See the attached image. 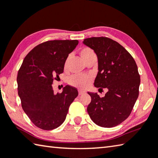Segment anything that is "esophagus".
I'll return each instance as SVG.
<instances>
[{
  "instance_id": "esophagus-1",
  "label": "esophagus",
  "mask_w": 158,
  "mask_h": 158,
  "mask_svg": "<svg viewBox=\"0 0 158 158\" xmlns=\"http://www.w3.org/2000/svg\"><path fill=\"white\" fill-rule=\"evenodd\" d=\"M85 94V91H82V90H81V89L78 90V94L79 95H82V94Z\"/></svg>"
}]
</instances>
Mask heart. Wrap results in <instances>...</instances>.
Returning <instances> with one entry per match:
<instances>
[{
  "instance_id": "1",
  "label": "heart",
  "mask_w": 158,
  "mask_h": 158,
  "mask_svg": "<svg viewBox=\"0 0 158 158\" xmlns=\"http://www.w3.org/2000/svg\"><path fill=\"white\" fill-rule=\"evenodd\" d=\"M94 54L95 53L93 50L89 48V47H85V48H82L81 51V55L85 62L88 57H89L91 55ZM68 61L69 58L65 62V67L68 64ZM92 76H90V75L75 74L69 77V85H71V86L79 88V89H85V88L89 86L90 82H92Z\"/></svg>"
}]
</instances>
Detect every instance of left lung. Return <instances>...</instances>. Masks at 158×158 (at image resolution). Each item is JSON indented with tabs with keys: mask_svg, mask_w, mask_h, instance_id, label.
<instances>
[{
	"mask_svg": "<svg viewBox=\"0 0 158 158\" xmlns=\"http://www.w3.org/2000/svg\"><path fill=\"white\" fill-rule=\"evenodd\" d=\"M83 44L98 57L94 86L108 89L102 98L97 93L88 92L92 98L88 114L99 126H117L129 117L139 96L140 76L136 62L121 44L108 37L87 38Z\"/></svg>",
	"mask_w": 158,
	"mask_h": 158,
	"instance_id": "8db88e82",
	"label": "left lung"
}]
</instances>
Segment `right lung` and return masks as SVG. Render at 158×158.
Here are the masks:
<instances>
[{"label": "right lung", "mask_w": 158, "mask_h": 158, "mask_svg": "<svg viewBox=\"0 0 158 158\" xmlns=\"http://www.w3.org/2000/svg\"><path fill=\"white\" fill-rule=\"evenodd\" d=\"M77 44V40L47 41L24 58L16 79L18 94L23 111L38 128L50 131L62 125L69 106L78 95L76 88L69 85L57 94L52 87Z\"/></svg>", "instance_id": "1"}]
</instances>
